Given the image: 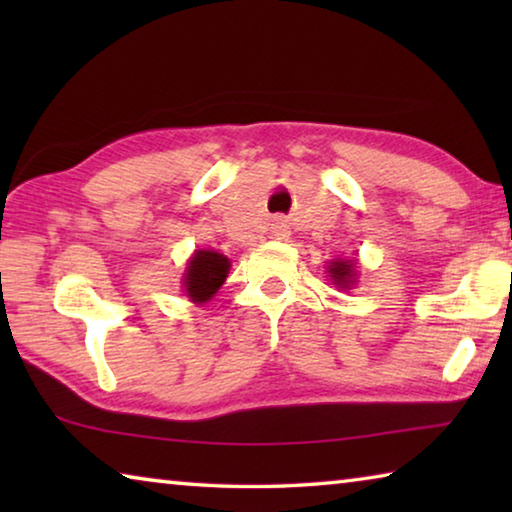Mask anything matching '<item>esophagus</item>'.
Instances as JSON below:
<instances>
[{"label": "esophagus", "mask_w": 512, "mask_h": 512, "mask_svg": "<svg viewBox=\"0 0 512 512\" xmlns=\"http://www.w3.org/2000/svg\"><path fill=\"white\" fill-rule=\"evenodd\" d=\"M273 237H275V239H287V237H289V225L277 219V221L273 223Z\"/></svg>", "instance_id": "34e87169"}]
</instances>
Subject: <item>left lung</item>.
I'll list each match as a JSON object with an SVG mask.
<instances>
[{
    "label": "left lung",
    "mask_w": 512,
    "mask_h": 512,
    "mask_svg": "<svg viewBox=\"0 0 512 512\" xmlns=\"http://www.w3.org/2000/svg\"><path fill=\"white\" fill-rule=\"evenodd\" d=\"M327 273L339 289H350L354 280H357V273H354V262H350V259H345V262H341V259L329 262Z\"/></svg>",
    "instance_id": "obj_1"
}]
</instances>
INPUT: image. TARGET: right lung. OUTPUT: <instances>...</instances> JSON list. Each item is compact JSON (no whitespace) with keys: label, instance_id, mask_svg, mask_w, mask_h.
I'll use <instances>...</instances> for the list:
<instances>
[{"label":"right lung","instance_id":"add662e5","mask_svg":"<svg viewBox=\"0 0 512 512\" xmlns=\"http://www.w3.org/2000/svg\"><path fill=\"white\" fill-rule=\"evenodd\" d=\"M228 271L230 259L225 255L216 253V250H196L183 275L187 298L196 305H203V302L214 298V293L221 289L225 277H228Z\"/></svg>","mask_w":512,"mask_h":512}]
</instances>
